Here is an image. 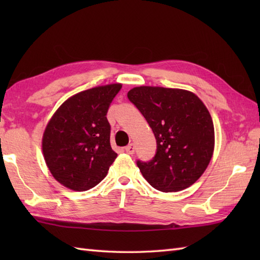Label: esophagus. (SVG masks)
<instances>
[{
    "instance_id": "1",
    "label": "esophagus",
    "mask_w": 260,
    "mask_h": 260,
    "mask_svg": "<svg viewBox=\"0 0 260 260\" xmlns=\"http://www.w3.org/2000/svg\"><path fill=\"white\" fill-rule=\"evenodd\" d=\"M125 151H126L127 154H133V153L135 152V145H134V144L127 145V146L125 147Z\"/></svg>"
}]
</instances>
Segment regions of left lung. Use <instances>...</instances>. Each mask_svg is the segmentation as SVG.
I'll use <instances>...</instances> for the list:
<instances>
[{
    "label": "left lung",
    "instance_id": "left-lung-1",
    "mask_svg": "<svg viewBox=\"0 0 260 260\" xmlns=\"http://www.w3.org/2000/svg\"><path fill=\"white\" fill-rule=\"evenodd\" d=\"M129 102L147 120L155 136L156 153L136 164L154 189L176 192L203 174L214 147L211 115L190 91L163 87H135Z\"/></svg>",
    "mask_w": 260,
    "mask_h": 260
}]
</instances>
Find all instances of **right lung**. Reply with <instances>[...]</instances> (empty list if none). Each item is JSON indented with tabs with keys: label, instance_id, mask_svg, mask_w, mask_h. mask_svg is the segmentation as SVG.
<instances>
[{
	"label": "right lung",
	"instance_id": "1",
	"mask_svg": "<svg viewBox=\"0 0 260 260\" xmlns=\"http://www.w3.org/2000/svg\"><path fill=\"white\" fill-rule=\"evenodd\" d=\"M120 84L95 87L67 99L47 125L42 151L53 178L74 191H87L107 175L116 154L106 117Z\"/></svg>",
	"mask_w": 260,
	"mask_h": 260
}]
</instances>
